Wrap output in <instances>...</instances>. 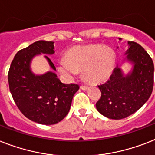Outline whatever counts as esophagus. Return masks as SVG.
<instances>
[{"instance_id":"34e87169","label":"esophagus","mask_w":155,"mask_h":155,"mask_svg":"<svg viewBox=\"0 0 155 155\" xmlns=\"http://www.w3.org/2000/svg\"><path fill=\"white\" fill-rule=\"evenodd\" d=\"M80 88H81L82 90H87V89L88 88V86H87V85H81V86H80Z\"/></svg>"}]
</instances>
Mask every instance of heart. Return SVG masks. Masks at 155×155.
<instances>
[{
    "instance_id": "heart-1",
    "label": "heart",
    "mask_w": 155,
    "mask_h": 155,
    "mask_svg": "<svg viewBox=\"0 0 155 155\" xmlns=\"http://www.w3.org/2000/svg\"><path fill=\"white\" fill-rule=\"evenodd\" d=\"M114 52L102 45L77 46L69 50L60 60L58 70L63 75L72 78L83 69V77L91 84L105 81L112 72Z\"/></svg>"
}]
</instances>
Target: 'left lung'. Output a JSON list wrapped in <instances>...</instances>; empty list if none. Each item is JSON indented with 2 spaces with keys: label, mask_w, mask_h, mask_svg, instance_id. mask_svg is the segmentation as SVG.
I'll return each instance as SVG.
<instances>
[{
  "label": "left lung",
  "mask_w": 155,
  "mask_h": 155,
  "mask_svg": "<svg viewBox=\"0 0 155 155\" xmlns=\"http://www.w3.org/2000/svg\"><path fill=\"white\" fill-rule=\"evenodd\" d=\"M121 40V39H119ZM127 58L134 64L124 76L117 66L110 79L99 84L101 96L95 106L98 111L111 119H121L134 114L148 100L154 86V63L140 45L128 41Z\"/></svg>",
  "instance_id": "1"
}]
</instances>
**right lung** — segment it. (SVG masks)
I'll return each mask as SVG.
<instances>
[{
    "label": "right lung",
    "mask_w": 155,
    "mask_h": 155,
    "mask_svg": "<svg viewBox=\"0 0 155 155\" xmlns=\"http://www.w3.org/2000/svg\"><path fill=\"white\" fill-rule=\"evenodd\" d=\"M54 42L39 41L16 54L8 74V86L15 104L26 118L44 125H52L65 118L80 86L61 83L54 72L35 75L30 70L32 58L41 53L51 55ZM53 70L56 67L45 56Z\"/></svg>",
    "instance_id": "obj_1"
}]
</instances>
